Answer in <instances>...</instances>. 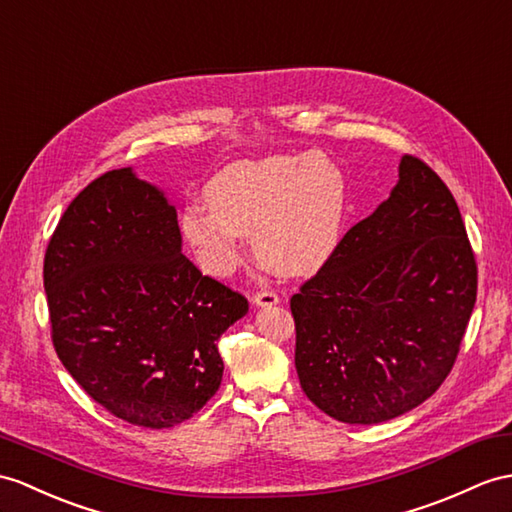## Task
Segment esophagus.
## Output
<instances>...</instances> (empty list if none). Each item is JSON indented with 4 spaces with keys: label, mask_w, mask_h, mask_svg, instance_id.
Masks as SVG:
<instances>
[{
    "label": "esophagus",
    "mask_w": 512,
    "mask_h": 512,
    "mask_svg": "<svg viewBox=\"0 0 512 512\" xmlns=\"http://www.w3.org/2000/svg\"><path fill=\"white\" fill-rule=\"evenodd\" d=\"M280 302L278 295L273 291H260V293H254L252 297V304L258 306V308H267V306H276Z\"/></svg>",
    "instance_id": "esophagus-1"
}]
</instances>
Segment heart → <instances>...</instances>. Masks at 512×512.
Segmentation results:
<instances>
[{
    "mask_svg": "<svg viewBox=\"0 0 512 512\" xmlns=\"http://www.w3.org/2000/svg\"><path fill=\"white\" fill-rule=\"evenodd\" d=\"M208 206L182 213L199 265L228 278L252 236L260 265L280 276H310L339 247L347 208L343 171L323 154L269 156L221 171L206 186Z\"/></svg>",
    "mask_w": 512,
    "mask_h": 512,
    "instance_id": "heart-1",
    "label": "heart"
}]
</instances>
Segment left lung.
Masks as SVG:
<instances>
[{
    "mask_svg": "<svg viewBox=\"0 0 512 512\" xmlns=\"http://www.w3.org/2000/svg\"><path fill=\"white\" fill-rule=\"evenodd\" d=\"M476 289L454 195L426 162L404 156L389 199L291 297L306 397L360 426L426 402L454 367Z\"/></svg>",
    "mask_w": 512,
    "mask_h": 512,
    "instance_id": "left-lung-1",
    "label": "left lung"
}]
</instances>
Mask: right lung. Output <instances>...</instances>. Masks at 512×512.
<instances>
[{"mask_svg":"<svg viewBox=\"0 0 512 512\" xmlns=\"http://www.w3.org/2000/svg\"><path fill=\"white\" fill-rule=\"evenodd\" d=\"M43 284L62 365L108 413L143 428L191 419L221 384L219 336L247 299L182 254L178 213L132 167L73 199Z\"/></svg>","mask_w":512,"mask_h":512,"instance_id":"right-lung-1","label":"right lung"}]
</instances>
